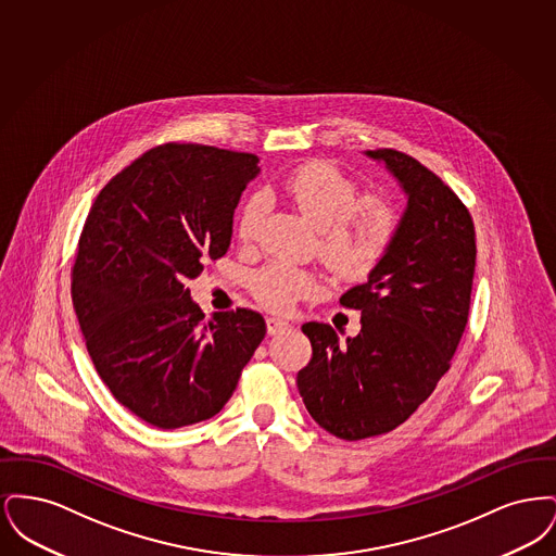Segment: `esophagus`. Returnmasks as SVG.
I'll list each match as a JSON object with an SVG mask.
<instances>
[{"instance_id":"1","label":"esophagus","mask_w":556,"mask_h":556,"mask_svg":"<svg viewBox=\"0 0 556 556\" xmlns=\"http://www.w3.org/2000/svg\"><path fill=\"white\" fill-rule=\"evenodd\" d=\"M286 329H290V323L283 320V318H266V331L268 336H277V333H283Z\"/></svg>"}]
</instances>
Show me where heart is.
<instances>
[{"instance_id":"heart-1","label":"heart","mask_w":556,"mask_h":556,"mask_svg":"<svg viewBox=\"0 0 556 556\" xmlns=\"http://www.w3.org/2000/svg\"><path fill=\"white\" fill-rule=\"evenodd\" d=\"M281 195L318 231V258L342 281H363L383 263L400 229L397 206L379 193L361 198L358 184L331 162H306L281 181ZM263 193L252 195L239 212L238 238L250 245L265 220ZM318 291L308 270L270 263L252 277L254 298L270 311L286 313L298 300Z\"/></svg>"}]
</instances>
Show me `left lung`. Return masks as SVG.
<instances>
[{"instance_id":"1","label":"left lung","mask_w":556,"mask_h":556,"mask_svg":"<svg viewBox=\"0 0 556 556\" xmlns=\"http://www.w3.org/2000/svg\"><path fill=\"white\" fill-rule=\"evenodd\" d=\"M367 156L386 162L408 206L383 263L340 298L361 311V333L340 344L329 325H302L313 358L298 372L311 417L348 442L396 429L431 396L467 327L476 273V227L460 198L404 152Z\"/></svg>"}]
</instances>
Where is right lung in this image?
I'll use <instances>...</instances> for the list:
<instances>
[{
    "mask_svg": "<svg viewBox=\"0 0 556 556\" xmlns=\"http://www.w3.org/2000/svg\"><path fill=\"white\" fill-rule=\"evenodd\" d=\"M258 156L164 143L132 160L96 198L73 265V306L98 375L141 421L177 429L214 417L265 340L250 308L204 318L189 298L225 256Z\"/></svg>",
    "mask_w": 556,
    "mask_h": 556,
    "instance_id": "1",
    "label": "right lung"
}]
</instances>
